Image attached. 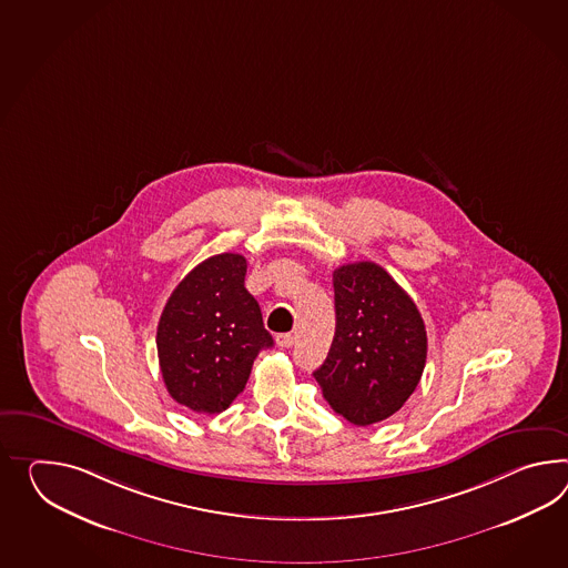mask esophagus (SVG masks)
Masks as SVG:
<instances>
[{
    "mask_svg": "<svg viewBox=\"0 0 568 568\" xmlns=\"http://www.w3.org/2000/svg\"><path fill=\"white\" fill-rule=\"evenodd\" d=\"M277 345L283 346V348H290V346L295 345V334H293V333L277 334Z\"/></svg>",
    "mask_w": 568,
    "mask_h": 568,
    "instance_id": "1",
    "label": "esophagus"
}]
</instances>
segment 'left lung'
Instances as JSON below:
<instances>
[{"instance_id": "left-lung-1", "label": "left lung", "mask_w": 568, "mask_h": 568, "mask_svg": "<svg viewBox=\"0 0 568 568\" xmlns=\"http://www.w3.org/2000/svg\"><path fill=\"white\" fill-rule=\"evenodd\" d=\"M336 333L314 377L336 415L367 427L398 413L420 382L427 331L415 302L379 264L334 271Z\"/></svg>"}]
</instances>
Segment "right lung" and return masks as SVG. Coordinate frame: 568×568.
Listing matches in <instances>:
<instances>
[{
  "label": "right lung",
  "mask_w": 568,
  "mask_h": 568,
  "mask_svg": "<svg viewBox=\"0 0 568 568\" xmlns=\"http://www.w3.org/2000/svg\"><path fill=\"white\" fill-rule=\"evenodd\" d=\"M244 277L242 254H215L182 278L160 316L155 345L168 394L194 413L225 410L258 353L273 346Z\"/></svg>",
  "instance_id": "1"
}]
</instances>
